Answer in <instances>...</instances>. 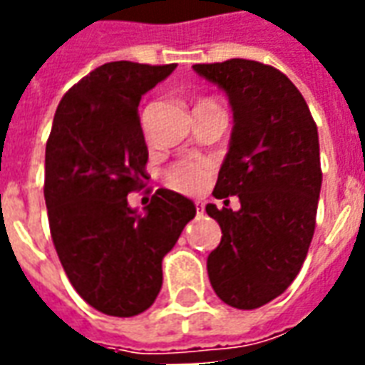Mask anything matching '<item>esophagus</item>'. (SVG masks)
Listing matches in <instances>:
<instances>
[{
    "label": "esophagus",
    "instance_id": "esophagus-1",
    "mask_svg": "<svg viewBox=\"0 0 365 365\" xmlns=\"http://www.w3.org/2000/svg\"><path fill=\"white\" fill-rule=\"evenodd\" d=\"M195 211H197V215H203V211H205V207H203V203H195Z\"/></svg>",
    "mask_w": 365,
    "mask_h": 365
}]
</instances>
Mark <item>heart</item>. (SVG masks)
<instances>
[{"mask_svg": "<svg viewBox=\"0 0 365 365\" xmlns=\"http://www.w3.org/2000/svg\"><path fill=\"white\" fill-rule=\"evenodd\" d=\"M205 101L209 99H203L199 103H205ZM213 168L211 160L197 158V156L178 160L164 172V182L170 190L180 191L185 195H197L205 190L209 178L213 174Z\"/></svg>", "mask_w": 365, "mask_h": 365, "instance_id": "1", "label": "heart"}]
</instances>
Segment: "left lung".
<instances>
[{"instance_id": "1", "label": "left lung", "mask_w": 365, "mask_h": 365, "mask_svg": "<svg viewBox=\"0 0 365 365\" xmlns=\"http://www.w3.org/2000/svg\"><path fill=\"white\" fill-rule=\"evenodd\" d=\"M232 107L230 146L213 195H238L240 209L205 211L221 245L207 258L209 282L235 309H258L282 295L309 252L322 172L319 133L301 91L277 68L230 58L195 64Z\"/></svg>"}]
</instances>
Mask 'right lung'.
Here are the masks:
<instances>
[{
  "label": "right lung",
  "mask_w": 365,
  "mask_h": 365,
  "mask_svg": "<svg viewBox=\"0 0 365 365\" xmlns=\"http://www.w3.org/2000/svg\"><path fill=\"white\" fill-rule=\"evenodd\" d=\"M175 64L107 62L60 101L44 154V201L60 264L99 313L135 317L156 301L162 260L195 217L193 201L158 190L138 215L127 195L140 190L148 148L140 97Z\"/></svg>",
  "instance_id": "obj_1"
}]
</instances>
